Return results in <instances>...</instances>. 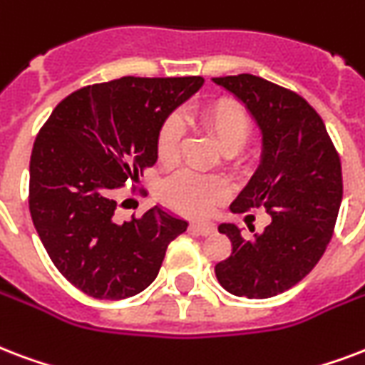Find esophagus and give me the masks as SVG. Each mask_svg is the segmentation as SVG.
Returning a JSON list of instances; mask_svg holds the SVG:
<instances>
[{
    "label": "esophagus",
    "mask_w": 365,
    "mask_h": 365,
    "mask_svg": "<svg viewBox=\"0 0 365 365\" xmlns=\"http://www.w3.org/2000/svg\"><path fill=\"white\" fill-rule=\"evenodd\" d=\"M191 230L197 233H201V235H212L216 232V226L210 224V222H205V224H191Z\"/></svg>",
    "instance_id": "obj_1"
}]
</instances>
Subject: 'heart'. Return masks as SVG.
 Here are the masks:
<instances>
[{
	"mask_svg": "<svg viewBox=\"0 0 365 365\" xmlns=\"http://www.w3.org/2000/svg\"><path fill=\"white\" fill-rule=\"evenodd\" d=\"M197 120L210 133L216 145L226 153H237L249 141L252 122L249 113L232 99H218L205 105L197 115ZM183 128L176 115L168 116L158 130L157 155L164 164L176 163L182 147ZM164 201L174 210L187 216H205L222 201L226 185L218 178L201 176L195 172H180L164 183Z\"/></svg>",
	"mask_w": 365,
	"mask_h": 365,
	"instance_id": "heart-1",
	"label": "heart"
}]
</instances>
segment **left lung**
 <instances>
[{"mask_svg":"<svg viewBox=\"0 0 365 365\" xmlns=\"http://www.w3.org/2000/svg\"><path fill=\"white\" fill-rule=\"evenodd\" d=\"M214 82L243 101L262 130V163L230 208L262 205L272 216L255 239L222 224L232 255L214 272L227 293L269 299L297 285L324 257L343 199L341 158L322 116L299 93L252 74Z\"/></svg>","mask_w":365,"mask_h":365,"instance_id":"left-lung-1","label":"left lung"}]
</instances>
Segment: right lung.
<instances>
[{
  "label": "right lung",
  "instance_id": "obj_1",
  "mask_svg": "<svg viewBox=\"0 0 365 365\" xmlns=\"http://www.w3.org/2000/svg\"><path fill=\"white\" fill-rule=\"evenodd\" d=\"M202 82L124 76L86 86L53 108L36 135L30 216L55 268L82 293L99 300L141 293L170 241L187 230L160 207L116 224V191L157 163L158 130Z\"/></svg>",
  "mask_w": 365,
  "mask_h": 365
}]
</instances>
